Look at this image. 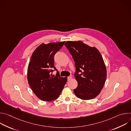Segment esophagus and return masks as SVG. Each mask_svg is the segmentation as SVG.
<instances>
[{
    "label": "esophagus",
    "instance_id": "34e87169",
    "mask_svg": "<svg viewBox=\"0 0 131 131\" xmlns=\"http://www.w3.org/2000/svg\"><path fill=\"white\" fill-rule=\"evenodd\" d=\"M71 79H72V77H71V76L68 77V78H67V80H68V81H70V80H71Z\"/></svg>",
    "mask_w": 131,
    "mask_h": 131
}]
</instances>
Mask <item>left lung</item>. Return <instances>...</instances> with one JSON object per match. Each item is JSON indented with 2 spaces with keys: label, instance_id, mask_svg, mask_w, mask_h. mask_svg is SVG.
<instances>
[{
  "label": "left lung",
  "instance_id": "8db88e82",
  "mask_svg": "<svg viewBox=\"0 0 131 131\" xmlns=\"http://www.w3.org/2000/svg\"><path fill=\"white\" fill-rule=\"evenodd\" d=\"M65 46L72 55L76 67L74 77L78 86L73 90L74 94L83 100L94 99L103 88L107 76L100 52L95 47L81 41H68Z\"/></svg>",
  "mask_w": 131,
  "mask_h": 131
}]
</instances>
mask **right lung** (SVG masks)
Returning a JSON list of instances; mask_svg holds the SVG:
<instances>
[{"mask_svg":"<svg viewBox=\"0 0 131 131\" xmlns=\"http://www.w3.org/2000/svg\"><path fill=\"white\" fill-rule=\"evenodd\" d=\"M65 41L42 43L32 53L27 69L28 84L35 94L43 101L57 99L67 81L61 77L54 66L55 54L63 46ZM57 70L56 76L52 72Z\"/></svg>","mask_w":131,"mask_h":131,"instance_id":"right-lung-1","label":"right lung"}]
</instances>
